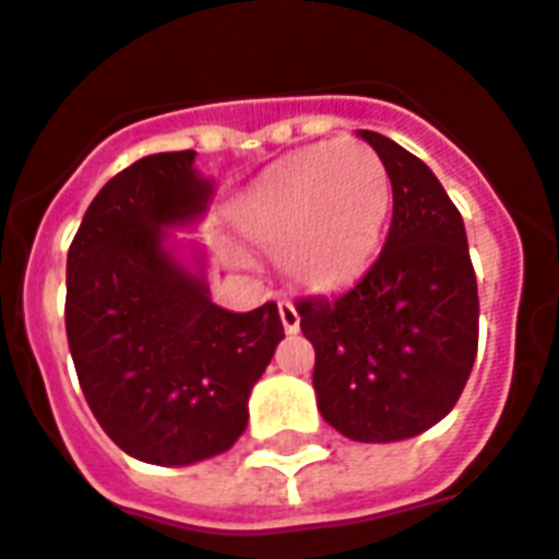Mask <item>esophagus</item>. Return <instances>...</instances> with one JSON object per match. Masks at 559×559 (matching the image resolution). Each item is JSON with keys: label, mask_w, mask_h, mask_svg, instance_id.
<instances>
[{"label": "esophagus", "mask_w": 559, "mask_h": 559, "mask_svg": "<svg viewBox=\"0 0 559 559\" xmlns=\"http://www.w3.org/2000/svg\"><path fill=\"white\" fill-rule=\"evenodd\" d=\"M278 313H281V325H284V332L287 334L299 332V311L293 308L290 301H281Z\"/></svg>", "instance_id": "obj_1"}]
</instances>
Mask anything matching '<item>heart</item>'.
I'll return each instance as SVG.
<instances>
[{
	"label": "heart",
	"mask_w": 559,
	"mask_h": 559,
	"mask_svg": "<svg viewBox=\"0 0 559 559\" xmlns=\"http://www.w3.org/2000/svg\"><path fill=\"white\" fill-rule=\"evenodd\" d=\"M391 210V177L370 144L337 139L266 168L239 198L234 225L278 251L301 287H334L373 258Z\"/></svg>",
	"instance_id": "1"
}]
</instances>
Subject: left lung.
I'll return each instance as SVG.
<instances>
[{
    "label": "left lung",
    "mask_w": 559,
    "mask_h": 559,
    "mask_svg": "<svg viewBox=\"0 0 559 559\" xmlns=\"http://www.w3.org/2000/svg\"><path fill=\"white\" fill-rule=\"evenodd\" d=\"M388 168L394 218L353 287L301 299L325 424L364 444L415 438L456 406L477 358L479 299L453 201L415 153L358 130Z\"/></svg>",
    "instance_id": "obj_1"
}]
</instances>
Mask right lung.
Returning <instances> with one entry per match:
<instances>
[{"mask_svg": "<svg viewBox=\"0 0 559 559\" xmlns=\"http://www.w3.org/2000/svg\"><path fill=\"white\" fill-rule=\"evenodd\" d=\"M216 183L195 151L153 153L91 201L68 251L64 325L82 394L127 456L183 468L237 444L284 341L278 305L218 308L195 227Z\"/></svg>", "mask_w": 559, "mask_h": 559, "instance_id": "right-lung-1", "label": "right lung"}]
</instances>
